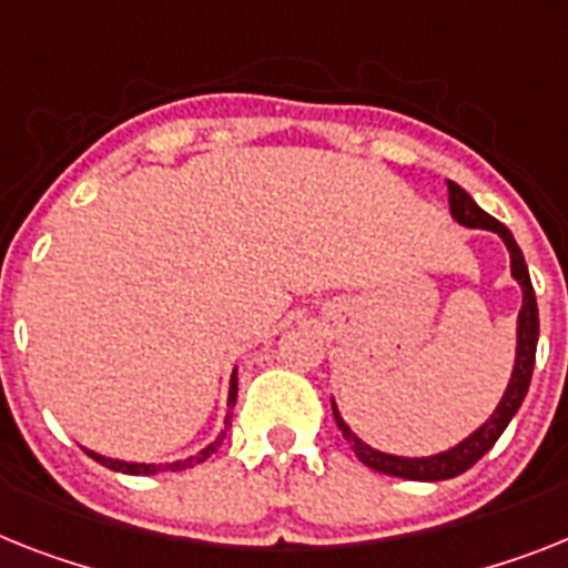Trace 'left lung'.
<instances>
[{"instance_id": "obj_1", "label": "left lung", "mask_w": 568, "mask_h": 568, "mask_svg": "<svg viewBox=\"0 0 568 568\" xmlns=\"http://www.w3.org/2000/svg\"><path fill=\"white\" fill-rule=\"evenodd\" d=\"M447 193H450V213L459 225L465 227H485V231H494L503 236L508 254H511V274L514 280L523 288V308H519V326H517V361H514L511 384L505 389L503 402L494 409V416L479 427L476 433H470L465 442H459L456 447L445 450V454L427 456V459H404V456H389L381 454L375 447L364 445L355 433L346 427V422L341 418L337 407L332 404V413H335V422L341 427L343 438L349 442V447L355 450V456L364 462L366 468L378 470V474L387 476H402V479H416V483H438V479H454V476L465 474L468 468H474L476 462L488 454L490 447L497 445V438L503 436V430L508 427L514 416H517L519 404L526 398L528 384H531V373H535V357H537V335H540V317H537V297L535 288H531V276H528V265L523 260V251L514 242L511 231L497 222L494 216L479 207V204L470 199L459 184L447 181Z\"/></svg>"}]
</instances>
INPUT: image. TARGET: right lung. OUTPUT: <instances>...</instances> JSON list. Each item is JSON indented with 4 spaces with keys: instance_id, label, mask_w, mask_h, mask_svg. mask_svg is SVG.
<instances>
[{
    "instance_id": "obj_1",
    "label": "right lung",
    "mask_w": 568,
    "mask_h": 568,
    "mask_svg": "<svg viewBox=\"0 0 568 568\" xmlns=\"http://www.w3.org/2000/svg\"><path fill=\"white\" fill-rule=\"evenodd\" d=\"M236 404V373H233L231 378V395H227V407H233ZM231 430V413H227L225 418V430L219 433V438L213 442V445H207L204 450H199L195 456H190V459H181V462H170V465H138V462H121V459H106V456L100 454H92V450H85V454L92 456L94 462H100L103 468L109 470H118V474H132V476H150V474H159V470H184V468H193V465H202L204 459H211L213 454H216V447L222 445V438H225V433Z\"/></svg>"
}]
</instances>
